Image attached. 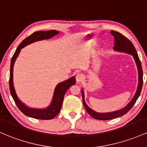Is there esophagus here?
Listing matches in <instances>:
<instances>
[{"mask_svg": "<svg viewBox=\"0 0 147 147\" xmlns=\"http://www.w3.org/2000/svg\"><path fill=\"white\" fill-rule=\"evenodd\" d=\"M75 77H76V80L77 82H82V80L84 79V75L82 73H77L76 74V76H75Z\"/></svg>", "mask_w": 147, "mask_h": 147, "instance_id": "obj_1", "label": "esophagus"}]
</instances>
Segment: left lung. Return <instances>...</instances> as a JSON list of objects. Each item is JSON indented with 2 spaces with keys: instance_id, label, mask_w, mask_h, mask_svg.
I'll list each match as a JSON object with an SVG mask.
<instances>
[{
  "instance_id": "1",
  "label": "left lung",
  "mask_w": 147,
  "mask_h": 147,
  "mask_svg": "<svg viewBox=\"0 0 147 147\" xmlns=\"http://www.w3.org/2000/svg\"><path fill=\"white\" fill-rule=\"evenodd\" d=\"M110 33L114 38V50L119 51V52L127 53V54H130V55L133 56V59H135V63H136L137 67H138V88H137V91L136 93H135L134 97L133 98V99L130 100V102H129L125 107L122 108V109H119V110L107 113L96 112L88 107L86 105V103L85 102L84 93L83 89H82V101H83L84 106L86 112H88L92 117H93V118L96 119H98V120H111V119H113L118 118V117H121V116L126 114V113L133 107V105H135V103L137 101V100H138V98H139L143 84L142 67V64L140 61L139 56L138 55V53H137L136 49H135L133 43H132L128 38H125L124 35L121 34L119 32L112 30V31L110 32Z\"/></svg>"
}]
</instances>
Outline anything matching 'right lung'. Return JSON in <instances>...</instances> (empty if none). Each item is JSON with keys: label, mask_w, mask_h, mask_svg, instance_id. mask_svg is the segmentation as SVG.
<instances>
[{"label": "right lung", "mask_w": 147, "mask_h": 147, "mask_svg": "<svg viewBox=\"0 0 147 147\" xmlns=\"http://www.w3.org/2000/svg\"><path fill=\"white\" fill-rule=\"evenodd\" d=\"M59 32L56 31L55 30H47V31H36L31 34L30 36L27 37L25 38L20 45H19L18 47L16 49L13 56L12 58L10 63V72H9V91L12 97L13 98L14 102L16 105L20 109V111L26 116L32 117V118L41 119V120H49L56 117L59 112H60L61 107H62L63 100L64 96H65V92L67 91L70 86L75 84L76 83V80L75 77H72L68 79L66 81H64L61 83H59L57 86H56L55 90H54V96H53L52 100H51V104L48 106L45 109H35V108H30L27 107L26 105H24L19 98L17 97L16 94L15 90L14 88L13 84V67L14 64L17 59V56H19L20 53L21 49L26 47V45L32 42H34L35 41L38 40H42L45 39H49L52 38L54 35L59 34Z\"/></svg>", "instance_id": "1"}]
</instances>
